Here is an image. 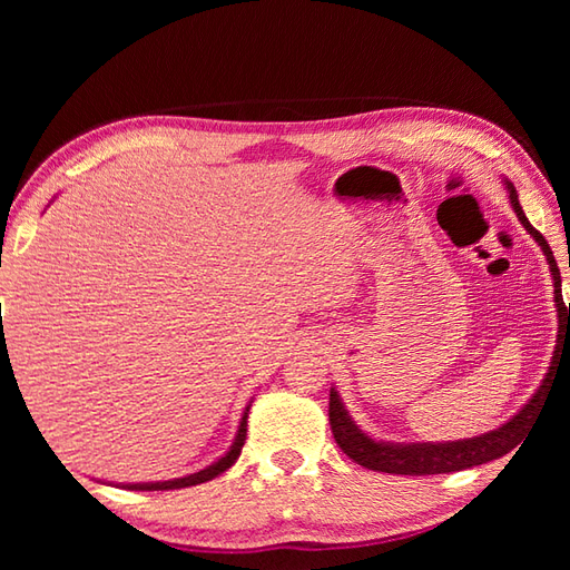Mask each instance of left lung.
Here are the masks:
<instances>
[{
	"mask_svg": "<svg viewBox=\"0 0 570 570\" xmlns=\"http://www.w3.org/2000/svg\"><path fill=\"white\" fill-rule=\"evenodd\" d=\"M507 190H510V200H512V208L519 217V223L527 227V233L539 242V247L543 249V254H547L549 269L553 276V301H556V311H559V337H556V343L559 345H556L553 362L549 367L547 380L541 382L537 394L529 399L524 409L507 423H502L500 429L475 435V439L451 441V443H402V445H396V443L372 441L370 435L362 433L357 429V423L347 416V409L343 406L337 392L331 390L328 416H331V429L335 435V443L341 445L343 453L347 458H353L357 465L367 468V470L392 472V475H441V472L465 470L472 465L490 463V460H498V458L510 453L512 448L522 443L524 433L531 429V423L537 421L543 399H547L549 384L553 380L556 360H561L566 353L570 357V304L568 306L563 304L561 272H559V264H556V259H553L549 242L543 239L539 229L531 227V223L527 220L522 205H519L514 186L507 184Z\"/></svg>",
	"mask_w": 570,
	"mask_h": 570,
	"instance_id": "obj_1",
	"label": "left lung"
}]
</instances>
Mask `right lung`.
<instances>
[{"label": "right lung", "instance_id": "1", "mask_svg": "<svg viewBox=\"0 0 570 570\" xmlns=\"http://www.w3.org/2000/svg\"><path fill=\"white\" fill-rule=\"evenodd\" d=\"M247 411H249V406L245 409V416H242V421H239V431L235 435V443L229 445V451L220 460H215L213 465H208V468L200 470V472H193V475H186V478H176V480H166V482H137V485H125V488L127 490H178V488L200 485V482H208V480L217 478L229 465H235V460L242 453V445H245V439H247Z\"/></svg>", "mask_w": 570, "mask_h": 570}]
</instances>
